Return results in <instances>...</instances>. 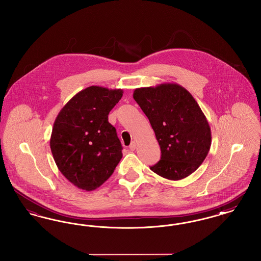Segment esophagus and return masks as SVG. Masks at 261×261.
Masks as SVG:
<instances>
[{
  "label": "esophagus",
  "mask_w": 261,
  "mask_h": 261,
  "mask_svg": "<svg viewBox=\"0 0 261 261\" xmlns=\"http://www.w3.org/2000/svg\"><path fill=\"white\" fill-rule=\"evenodd\" d=\"M136 142H132V143H131V145L129 146V149H130V150H132V151H133V150H135V149H136Z\"/></svg>",
  "instance_id": "34e87169"
}]
</instances>
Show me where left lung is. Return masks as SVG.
I'll return each mask as SVG.
<instances>
[{
    "label": "left lung",
    "instance_id": "left-lung-1",
    "mask_svg": "<svg viewBox=\"0 0 261 261\" xmlns=\"http://www.w3.org/2000/svg\"><path fill=\"white\" fill-rule=\"evenodd\" d=\"M133 98L149 118L162 149L150 170L177 181L195 172L205 160L211 131L205 115L189 91L176 83L137 88Z\"/></svg>",
    "mask_w": 261,
    "mask_h": 261
}]
</instances>
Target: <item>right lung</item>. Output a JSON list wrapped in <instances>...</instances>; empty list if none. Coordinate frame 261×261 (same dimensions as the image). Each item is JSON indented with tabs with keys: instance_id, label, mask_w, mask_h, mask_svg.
<instances>
[{
	"instance_id": "obj_1",
	"label": "right lung",
	"mask_w": 261,
	"mask_h": 261,
	"mask_svg": "<svg viewBox=\"0 0 261 261\" xmlns=\"http://www.w3.org/2000/svg\"><path fill=\"white\" fill-rule=\"evenodd\" d=\"M123 90L90 86L59 112L50 139L54 160L74 186L93 191L102 185L122 159V146L109 113Z\"/></svg>"
}]
</instances>
